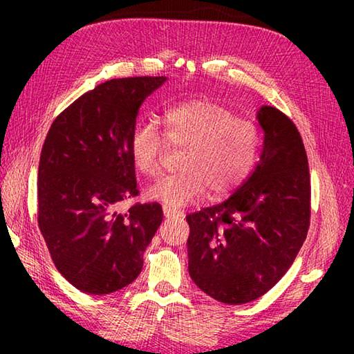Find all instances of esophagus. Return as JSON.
<instances>
[{
  "label": "esophagus",
  "mask_w": 354,
  "mask_h": 354,
  "mask_svg": "<svg viewBox=\"0 0 354 354\" xmlns=\"http://www.w3.org/2000/svg\"><path fill=\"white\" fill-rule=\"evenodd\" d=\"M162 211H164V215H165L167 218H170V217H178V215L181 214V212H178L176 209L169 207V206H164V207H162Z\"/></svg>",
  "instance_id": "1"
}]
</instances>
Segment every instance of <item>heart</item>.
<instances>
[{"mask_svg":"<svg viewBox=\"0 0 354 354\" xmlns=\"http://www.w3.org/2000/svg\"><path fill=\"white\" fill-rule=\"evenodd\" d=\"M162 124L169 147L181 148L179 171L149 185V200L181 207L206 192L211 198H221L237 189L257 162L259 129L217 101L198 98L173 104L164 111ZM165 140L149 123H139L131 131L129 156L140 175H158Z\"/></svg>","mask_w":354,"mask_h":354,"instance_id":"obj_1","label":"heart"}]
</instances>
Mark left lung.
Listing matches in <instances>:
<instances>
[{"mask_svg":"<svg viewBox=\"0 0 354 354\" xmlns=\"http://www.w3.org/2000/svg\"><path fill=\"white\" fill-rule=\"evenodd\" d=\"M261 159L230 198L189 214V273L217 301L243 304L284 277L306 241L310 176L301 136L277 107L262 106Z\"/></svg>","mask_w":354,"mask_h":354,"instance_id":"left-lung-1","label":"left lung"}]
</instances>
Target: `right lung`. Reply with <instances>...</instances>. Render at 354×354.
Wrapping results in <instances>:
<instances>
[{"label":"right lung","mask_w":354,"mask_h":354,"mask_svg":"<svg viewBox=\"0 0 354 354\" xmlns=\"http://www.w3.org/2000/svg\"><path fill=\"white\" fill-rule=\"evenodd\" d=\"M165 76L111 80L53 122L41 148L37 221L59 273L81 292L106 295L139 277L143 251L162 223L159 203L139 195L129 136L143 101Z\"/></svg>","instance_id":"obj_1"}]
</instances>
